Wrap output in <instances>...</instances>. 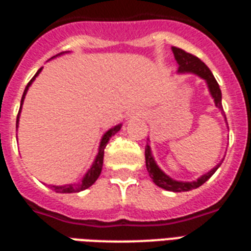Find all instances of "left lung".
Wrapping results in <instances>:
<instances>
[{
  "label": "left lung",
  "instance_id": "left-lung-1",
  "mask_svg": "<svg viewBox=\"0 0 251 251\" xmlns=\"http://www.w3.org/2000/svg\"><path fill=\"white\" fill-rule=\"evenodd\" d=\"M172 50H173L176 61H177V64H178V72L194 73V74H198L199 76H202L203 79L207 82V84H208V88H210V92L211 95H212V98H214L216 106L220 108V109H223L222 91H220V87H219L218 82H216V79H215V76L212 75V73H211L210 69L206 66V64L199 60L197 56L191 54V53L185 52V50L181 48L173 47ZM145 155H146V167H147L150 177L152 178L155 185H157L159 187H163V189H165V190L176 191V193H179V191H189L199 187L201 185H203V183L206 182L211 176L214 175L215 172H216V169H218V168L220 167V164H222V163L218 164L214 169H211L208 173L203 175L202 177H199L197 181H193V182H181V181H175V179H172L171 177H168L164 172L157 167L155 160H153L152 155H151V149H150L149 143H147V146H146Z\"/></svg>",
  "mask_w": 251,
  "mask_h": 251
}]
</instances>
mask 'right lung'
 I'll return each mask as SVG.
<instances>
[{"label":"right lung","instance_id":"add662e5","mask_svg":"<svg viewBox=\"0 0 251 251\" xmlns=\"http://www.w3.org/2000/svg\"><path fill=\"white\" fill-rule=\"evenodd\" d=\"M41 72V69H39V72L35 74L32 79L29 80L27 87H25V92H23V96H22V101H21V108H19V112H18V117H17V126H18V121H19V113H21V109H22V104H23V100H25V96L27 94V90H28V87L31 86V83L33 82V79L39 75V73ZM121 129V125L118 126H114L113 129L108 130L105 134H104V137H102L101 142H100V147H99V152H98V156L95 159L94 164L91 167V169L86 173V176L83 177L82 179V182L80 183H74V185H65V186H50L52 187V190H54L56 193H76V191H80V190H84L87 187H90L92 183L99 178V176L101 173V168H102V159H104V149L108 145V141L110 139V137H113L114 134L117 133L118 130Z\"/></svg>","mask_w":251,"mask_h":251}]
</instances>
